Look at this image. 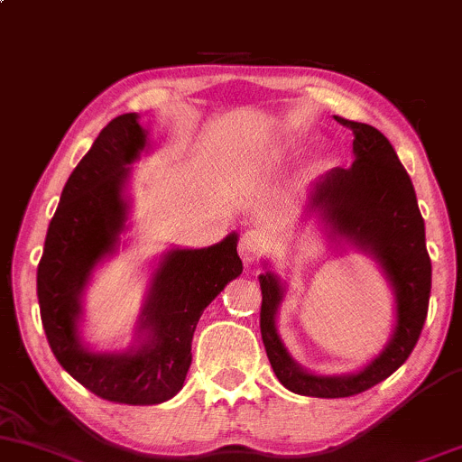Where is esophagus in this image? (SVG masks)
Returning <instances> with one entry per match:
<instances>
[{"instance_id":"34e87169","label":"esophagus","mask_w":462,"mask_h":462,"mask_svg":"<svg viewBox=\"0 0 462 462\" xmlns=\"http://www.w3.org/2000/svg\"><path fill=\"white\" fill-rule=\"evenodd\" d=\"M261 247H263V241H261V235H258V232H254V230L243 232L241 241H238V254H241L243 263L256 261Z\"/></svg>"}]
</instances>
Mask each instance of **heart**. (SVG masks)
<instances>
[{
  "label": "heart",
  "instance_id": "obj_1",
  "mask_svg": "<svg viewBox=\"0 0 462 462\" xmlns=\"http://www.w3.org/2000/svg\"><path fill=\"white\" fill-rule=\"evenodd\" d=\"M301 143H304V136L301 134H289L284 141H280L278 145L272 150V156L273 158H286L291 156V153H295L301 147Z\"/></svg>",
  "mask_w": 462,
  "mask_h": 462
}]
</instances>
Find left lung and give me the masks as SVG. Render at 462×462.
I'll return each mask as SVG.
<instances>
[{
    "label": "left lung",
    "instance_id": "obj_1",
    "mask_svg": "<svg viewBox=\"0 0 462 462\" xmlns=\"http://www.w3.org/2000/svg\"><path fill=\"white\" fill-rule=\"evenodd\" d=\"M354 134V162L334 167L310 184L301 219L317 217L328 238L367 254L383 269L395 298V328L383 352L354 374L319 375L295 363L278 334V309L286 284L267 267L261 334L273 374L286 389L309 397H349L371 389L400 369L417 346L432 286L426 226L406 169L389 139L374 125L338 119Z\"/></svg>",
    "mask_w": 462,
    "mask_h": 462
}]
</instances>
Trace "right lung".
<instances>
[{"label":"right lung","instance_id":"1","mask_svg":"<svg viewBox=\"0 0 462 462\" xmlns=\"http://www.w3.org/2000/svg\"><path fill=\"white\" fill-rule=\"evenodd\" d=\"M139 119L136 113L115 116L69 176L47 227L36 295L47 341L69 375L102 400L150 406L182 389L201 312L241 275L243 263L236 232L210 247L169 249L152 272L132 346L93 352L84 343L82 295L97 264L121 245L130 164L150 152Z\"/></svg>","mask_w":462,"mask_h":462}]
</instances>
